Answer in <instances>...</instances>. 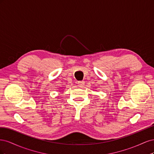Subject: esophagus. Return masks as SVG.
Wrapping results in <instances>:
<instances>
[{
    "instance_id": "esophagus-1",
    "label": "esophagus",
    "mask_w": 154,
    "mask_h": 154,
    "mask_svg": "<svg viewBox=\"0 0 154 154\" xmlns=\"http://www.w3.org/2000/svg\"><path fill=\"white\" fill-rule=\"evenodd\" d=\"M85 84V82L84 81H80L78 82V86H79L80 87H82Z\"/></svg>"
}]
</instances>
